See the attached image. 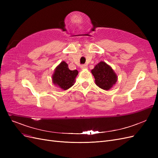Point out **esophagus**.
Wrapping results in <instances>:
<instances>
[{"instance_id":"34e87169","label":"esophagus","mask_w":158,"mask_h":158,"mask_svg":"<svg viewBox=\"0 0 158 158\" xmlns=\"http://www.w3.org/2000/svg\"><path fill=\"white\" fill-rule=\"evenodd\" d=\"M80 68L82 69H87V65H86V64H82V65H81Z\"/></svg>"}]
</instances>
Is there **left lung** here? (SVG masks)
<instances>
[{
  "label": "left lung",
  "instance_id": "8db88e82",
  "mask_svg": "<svg viewBox=\"0 0 158 158\" xmlns=\"http://www.w3.org/2000/svg\"><path fill=\"white\" fill-rule=\"evenodd\" d=\"M92 73L95 78V84L103 89H109L117 80L116 74L104 62H100L95 66L92 70Z\"/></svg>",
  "mask_w": 158,
  "mask_h": 158
}]
</instances>
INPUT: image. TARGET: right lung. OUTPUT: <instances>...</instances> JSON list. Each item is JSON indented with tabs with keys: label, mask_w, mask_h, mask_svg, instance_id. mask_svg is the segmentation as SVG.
I'll return each instance as SVG.
<instances>
[{
	"label": "right lung",
	"mask_w": 158,
	"mask_h": 158,
	"mask_svg": "<svg viewBox=\"0 0 158 158\" xmlns=\"http://www.w3.org/2000/svg\"><path fill=\"white\" fill-rule=\"evenodd\" d=\"M78 74L77 70H70L68 64L63 61L55 70L52 75V82L61 89H68L74 85L75 78Z\"/></svg>",
	"instance_id": "1"
}]
</instances>
